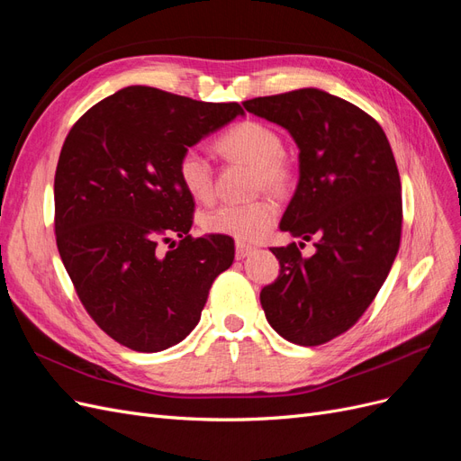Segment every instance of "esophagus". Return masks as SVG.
I'll use <instances>...</instances> for the list:
<instances>
[{
	"instance_id": "34e87169",
	"label": "esophagus",
	"mask_w": 461,
	"mask_h": 461,
	"mask_svg": "<svg viewBox=\"0 0 461 461\" xmlns=\"http://www.w3.org/2000/svg\"><path fill=\"white\" fill-rule=\"evenodd\" d=\"M254 246H249V244H244V242H236V259H244V258H248L249 254L254 252Z\"/></svg>"
}]
</instances>
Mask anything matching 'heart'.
Segmentation results:
<instances>
[{
    "mask_svg": "<svg viewBox=\"0 0 461 461\" xmlns=\"http://www.w3.org/2000/svg\"><path fill=\"white\" fill-rule=\"evenodd\" d=\"M215 148L229 159H240L256 167V183L273 192H283L292 183V165L283 156V138L269 124L246 119L222 132ZM176 176L194 200L207 202L213 196V169L200 151L188 149L178 158ZM276 219V203L259 198L246 203H221L202 215L203 230L232 236L236 240H258L267 234Z\"/></svg>",
    "mask_w": 461,
    "mask_h": 461,
    "instance_id": "b5f03b06",
    "label": "heart"
}]
</instances>
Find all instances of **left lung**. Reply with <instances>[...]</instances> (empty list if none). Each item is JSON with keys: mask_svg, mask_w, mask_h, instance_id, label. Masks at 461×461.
<instances>
[{"mask_svg": "<svg viewBox=\"0 0 461 461\" xmlns=\"http://www.w3.org/2000/svg\"><path fill=\"white\" fill-rule=\"evenodd\" d=\"M246 111L281 124L300 149V180L281 219L296 242L271 248L281 263L259 300L288 342L325 344L357 323L400 248L402 185L386 134L366 111L317 88L254 97ZM303 242H300V248Z\"/></svg>", "mask_w": 461, "mask_h": 461, "instance_id": "1", "label": "left lung"}]
</instances>
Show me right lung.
<instances>
[{
	"label": "right lung",
	"instance_id": "right-lung-1",
	"mask_svg": "<svg viewBox=\"0 0 461 461\" xmlns=\"http://www.w3.org/2000/svg\"><path fill=\"white\" fill-rule=\"evenodd\" d=\"M244 111L149 86L90 107L55 171V240L95 325L134 352H161L198 325L217 275L234 259L225 234L194 239V198L178 158ZM179 236L176 249L161 241ZM172 248V247H171Z\"/></svg>",
	"mask_w": 461,
	"mask_h": 461
}]
</instances>
